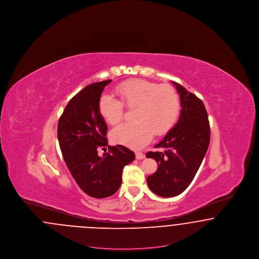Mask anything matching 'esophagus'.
Wrapping results in <instances>:
<instances>
[{
  "mask_svg": "<svg viewBox=\"0 0 259 259\" xmlns=\"http://www.w3.org/2000/svg\"><path fill=\"white\" fill-rule=\"evenodd\" d=\"M136 155V159H138V160H142V159H144L145 157H146V155L143 153V152H140V151H137L135 153Z\"/></svg>",
  "mask_w": 259,
  "mask_h": 259,
  "instance_id": "esophagus-1",
  "label": "esophagus"
}]
</instances>
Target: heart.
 I'll return each instance as SVG.
<instances>
[{"instance_id": "b5f03b06", "label": "heart", "mask_w": 259, "mask_h": 259, "mask_svg": "<svg viewBox=\"0 0 259 259\" xmlns=\"http://www.w3.org/2000/svg\"><path fill=\"white\" fill-rule=\"evenodd\" d=\"M114 91L119 100L108 94L99 99V113L108 123L115 125L123 119L124 106L136 109V122L121 124L111 131L115 144L134 149L144 148L154 134H167L179 118L181 99L171 85L131 79L117 85Z\"/></svg>"}]
</instances>
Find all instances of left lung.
<instances>
[{
  "mask_svg": "<svg viewBox=\"0 0 259 259\" xmlns=\"http://www.w3.org/2000/svg\"><path fill=\"white\" fill-rule=\"evenodd\" d=\"M181 98L177 124L154 148L148 158L157 162L156 172L147 180L149 189L161 197H174L188 187L204 159L209 145V118L203 102L185 87L172 81Z\"/></svg>",
  "mask_w": 259,
  "mask_h": 259,
  "instance_id": "1",
  "label": "left lung"
}]
</instances>
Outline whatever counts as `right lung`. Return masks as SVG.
Segmentation results:
<instances>
[{
    "label": "right lung",
    "mask_w": 259,
    "mask_h": 259,
    "mask_svg": "<svg viewBox=\"0 0 259 259\" xmlns=\"http://www.w3.org/2000/svg\"><path fill=\"white\" fill-rule=\"evenodd\" d=\"M111 79L84 87L70 100L57 127L62 155L75 183L87 195L107 198L122 183L123 168L135 159V153L123 146L108 145L107 124L98 111L99 99ZM109 153L103 157L98 150Z\"/></svg>",
    "instance_id": "obj_1"
}]
</instances>
